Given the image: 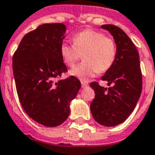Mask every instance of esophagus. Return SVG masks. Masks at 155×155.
I'll list each match as a JSON object with an SVG mask.
<instances>
[{"instance_id": "esophagus-1", "label": "esophagus", "mask_w": 155, "mask_h": 155, "mask_svg": "<svg viewBox=\"0 0 155 155\" xmlns=\"http://www.w3.org/2000/svg\"><path fill=\"white\" fill-rule=\"evenodd\" d=\"M88 86V84L86 82H84V81H81V87L82 88H85V87H87Z\"/></svg>"}]
</instances>
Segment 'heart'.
Returning <instances> with one entry per match:
<instances>
[{
  "label": "heart",
  "instance_id": "obj_1",
  "mask_svg": "<svg viewBox=\"0 0 155 155\" xmlns=\"http://www.w3.org/2000/svg\"><path fill=\"white\" fill-rule=\"evenodd\" d=\"M73 44L63 43L60 48L61 59L65 65L73 67L82 55L83 62L69 71L81 81H87L99 73L107 71L116 61V41L98 31L87 29L73 37Z\"/></svg>",
  "mask_w": 155,
  "mask_h": 155
}]
</instances>
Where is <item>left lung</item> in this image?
<instances>
[{"label": "left lung", "mask_w": 155, "mask_h": 155, "mask_svg": "<svg viewBox=\"0 0 155 155\" xmlns=\"http://www.w3.org/2000/svg\"><path fill=\"white\" fill-rule=\"evenodd\" d=\"M101 27L113 36L117 54L113 65L102 77L112 86L105 88L98 82L90 85L95 93L91 111L99 124L112 127L123 123L135 108L141 96L142 76L138 51L125 32L114 25Z\"/></svg>", "instance_id": "1"}]
</instances>
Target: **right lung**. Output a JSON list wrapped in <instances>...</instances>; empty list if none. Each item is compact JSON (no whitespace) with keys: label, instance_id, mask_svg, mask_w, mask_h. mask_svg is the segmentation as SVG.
I'll list each match as a JSON object with an SVG mask.
<instances>
[{"label":"right lung","instance_id":"right-lung-1","mask_svg":"<svg viewBox=\"0 0 155 155\" xmlns=\"http://www.w3.org/2000/svg\"><path fill=\"white\" fill-rule=\"evenodd\" d=\"M66 26L45 23L24 35L13 56L17 93L24 111L32 120L56 127L69 117V105L81 82L74 76L55 80L67 72L60 54Z\"/></svg>","mask_w":155,"mask_h":155}]
</instances>
